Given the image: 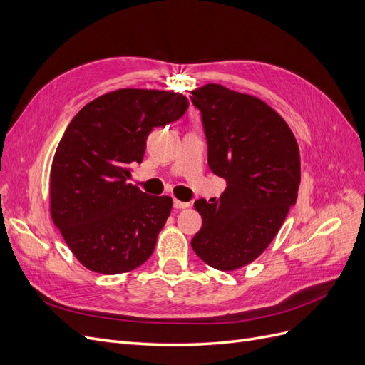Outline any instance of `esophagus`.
<instances>
[{
	"label": "esophagus",
	"mask_w": 365,
	"mask_h": 365,
	"mask_svg": "<svg viewBox=\"0 0 365 365\" xmlns=\"http://www.w3.org/2000/svg\"><path fill=\"white\" fill-rule=\"evenodd\" d=\"M173 207H175L176 210H184V208H187V207H190V204H189V202H182V201H180V200H175V201H173Z\"/></svg>",
	"instance_id": "obj_1"
}]
</instances>
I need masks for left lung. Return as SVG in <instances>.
Returning a JSON list of instances; mask_svg holds the SVG:
<instances>
[{"label":"left lung","instance_id":"1","mask_svg":"<svg viewBox=\"0 0 365 365\" xmlns=\"http://www.w3.org/2000/svg\"><path fill=\"white\" fill-rule=\"evenodd\" d=\"M202 114L208 168L225 178L219 200H200L192 248L210 267L235 271L279 233L300 185V150L288 123L260 98L207 83L192 91Z\"/></svg>","mask_w":365,"mask_h":365}]
</instances>
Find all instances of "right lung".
I'll return each mask as SVG.
<instances>
[{
  "label": "right lung",
  "instance_id": "right-lung-1",
  "mask_svg": "<svg viewBox=\"0 0 365 365\" xmlns=\"http://www.w3.org/2000/svg\"><path fill=\"white\" fill-rule=\"evenodd\" d=\"M187 97L121 88L86 103L59 141L50 172V213L85 268L129 272L153 252L172 210L170 196H152L128 182L150 130L176 121Z\"/></svg>",
  "mask_w": 365,
  "mask_h": 365
}]
</instances>
